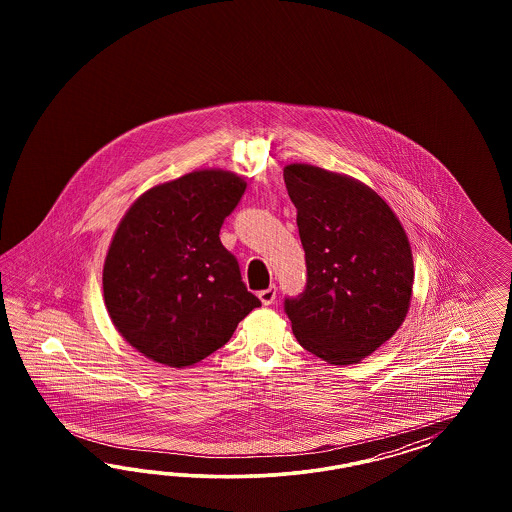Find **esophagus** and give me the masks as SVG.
<instances>
[{"mask_svg": "<svg viewBox=\"0 0 512 512\" xmlns=\"http://www.w3.org/2000/svg\"><path fill=\"white\" fill-rule=\"evenodd\" d=\"M276 293H278V289L274 287V285H270L268 289H264L259 293V300L263 302V306H270V304H274V300H276Z\"/></svg>", "mask_w": 512, "mask_h": 512, "instance_id": "obj_1", "label": "esophagus"}]
</instances>
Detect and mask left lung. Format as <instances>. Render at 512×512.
Masks as SVG:
<instances>
[{"mask_svg":"<svg viewBox=\"0 0 512 512\" xmlns=\"http://www.w3.org/2000/svg\"><path fill=\"white\" fill-rule=\"evenodd\" d=\"M308 285L285 311L298 343L334 366L358 364L394 336L413 296V253L398 216L357 178L291 163Z\"/></svg>","mask_w":512,"mask_h":512,"instance_id":"1","label":"left lung"}]
</instances>
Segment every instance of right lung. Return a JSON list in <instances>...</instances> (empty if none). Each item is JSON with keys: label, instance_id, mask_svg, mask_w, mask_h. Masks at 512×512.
<instances>
[{"label": "right lung", "instance_id": "1", "mask_svg": "<svg viewBox=\"0 0 512 512\" xmlns=\"http://www.w3.org/2000/svg\"><path fill=\"white\" fill-rule=\"evenodd\" d=\"M246 186L236 172L197 169L144 191L118 223L103 298L112 325L144 357L195 366L261 306L219 240Z\"/></svg>", "mask_w": 512, "mask_h": 512}]
</instances>
